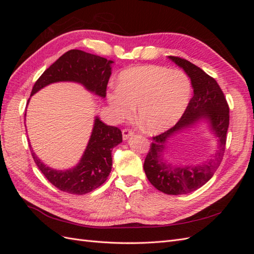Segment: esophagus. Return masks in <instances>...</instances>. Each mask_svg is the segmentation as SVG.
I'll list each match as a JSON object with an SVG mask.
<instances>
[{"instance_id": "esophagus-1", "label": "esophagus", "mask_w": 254, "mask_h": 254, "mask_svg": "<svg viewBox=\"0 0 254 254\" xmlns=\"http://www.w3.org/2000/svg\"><path fill=\"white\" fill-rule=\"evenodd\" d=\"M132 135H133L132 130H130V129H124V130H123V139H124V141L128 140L129 137L132 136Z\"/></svg>"}]
</instances>
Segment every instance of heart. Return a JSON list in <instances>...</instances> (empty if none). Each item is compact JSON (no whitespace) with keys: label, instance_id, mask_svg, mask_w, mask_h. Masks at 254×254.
Returning a JSON list of instances; mask_svg holds the SVG:
<instances>
[{"label":"heart","instance_id":"obj_1","mask_svg":"<svg viewBox=\"0 0 254 254\" xmlns=\"http://www.w3.org/2000/svg\"><path fill=\"white\" fill-rule=\"evenodd\" d=\"M190 87L179 70L158 65L129 67L118 79V89L107 95L114 117L128 119L137 106L136 117L146 131L163 132L174 126L186 111Z\"/></svg>","mask_w":254,"mask_h":254}]
</instances>
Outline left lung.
I'll return each instance as SVG.
<instances>
[{"mask_svg":"<svg viewBox=\"0 0 254 254\" xmlns=\"http://www.w3.org/2000/svg\"><path fill=\"white\" fill-rule=\"evenodd\" d=\"M186 72L194 95L182 118L167 131L152 137L144 171L149 182L167 195H183L194 191L209 181L221 163L226 149L229 127V106L224 93L214 78L190 61L175 56L167 57ZM205 122L217 139V149L201 165L175 166L168 162V141L177 133Z\"/></svg>","mask_w":254,"mask_h":254,"instance_id":"obj_1","label":"left lung"}]
</instances>
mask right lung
<instances>
[{"label": "right lung", "instance_id": "add662e5", "mask_svg": "<svg viewBox=\"0 0 254 254\" xmlns=\"http://www.w3.org/2000/svg\"><path fill=\"white\" fill-rule=\"evenodd\" d=\"M113 63L80 50H71L43 72L34 84L30 95L51 83L68 81L79 83L91 93L105 98ZM122 141V131L118 127L106 125L95 117L88 145L76 166L68 170H55L44 164L33 149L32 156L53 186L65 193L83 195L101 187L108 178L112 168V149Z\"/></svg>", "mask_w": 254, "mask_h": 254}]
</instances>
